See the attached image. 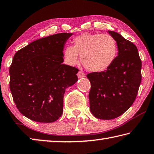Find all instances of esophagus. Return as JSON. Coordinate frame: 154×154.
<instances>
[{"instance_id": "34e87169", "label": "esophagus", "mask_w": 154, "mask_h": 154, "mask_svg": "<svg viewBox=\"0 0 154 154\" xmlns=\"http://www.w3.org/2000/svg\"><path fill=\"white\" fill-rule=\"evenodd\" d=\"M77 77L79 78H82V77H85V75L84 72H83L82 71H79L77 72Z\"/></svg>"}]
</instances>
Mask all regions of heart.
<instances>
[{"label": "heart", "instance_id": "heart-1", "mask_svg": "<svg viewBox=\"0 0 154 154\" xmlns=\"http://www.w3.org/2000/svg\"><path fill=\"white\" fill-rule=\"evenodd\" d=\"M72 46H68L63 50L65 64L74 66L81 60L86 69L92 72L108 70L115 60L118 46L112 36L107 33H83L74 38Z\"/></svg>", "mask_w": 154, "mask_h": 154}]
</instances>
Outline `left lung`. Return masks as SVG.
<instances>
[{
    "mask_svg": "<svg viewBox=\"0 0 154 154\" xmlns=\"http://www.w3.org/2000/svg\"><path fill=\"white\" fill-rule=\"evenodd\" d=\"M108 32L115 39L119 55L108 70L87 75L91 83V112L104 120L117 118L132 106L141 82V60L136 46L119 33Z\"/></svg>",
    "mask_w": 154,
    "mask_h": 154,
    "instance_id": "obj_1",
    "label": "left lung"
}]
</instances>
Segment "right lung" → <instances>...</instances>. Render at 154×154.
<instances>
[{
  "instance_id": "right-lung-1",
  "label": "right lung",
  "mask_w": 154,
  "mask_h": 154,
  "mask_svg": "<svg viewBox=\"0 0 154 154\" xmlns=\"http://www.w3.org/2000/svg\"><path fill=\"white\" fill-rule=\"evenodd\" d=\"M72 33L39 39L18 50L9 67L10 90L19 111L30 120L52 122L63 112L65 89L78 69L63 65V48Z\"/></svg>"
}]
</instances>
